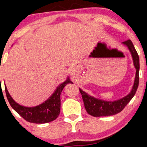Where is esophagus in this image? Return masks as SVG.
I'll list each match as a JSON object with an SVG mask.
<instances>
[{
	"label": "esophagus",
	"instance_id": "obj_1",
	"mask_svg": "<svg viewBox=\"0 0 147 147\" xmlns=\"http://www.w3.org/2000/svg\"><path fill=\"white\" fill-rule=\"evenodd\" d=\"M71 75H72V74H71Z\"/></svg>",
	"mask_w": 147,
	"mask_h": 147
}]
</instances>
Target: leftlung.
<instances>
[{
    "label": "left lung",
    "instance_id": "left-lung-1",
    "mask_svg": "<svg viewBox=\"0 0 147 147\" xmlns=\"http://www.w3.org/2000/svg\"><path fill=\"white\" fill-rule=\"evenodd\" d=\"M123 45L127 46L133 58L134 65L136 69L135 80L131 91L129 94L123 98L114 101H107L98 98H94L90 95L88 94L79 88V91L82 95L83 100L84 102L85 108L87 112L91 116L94 117H100V116H108L116 114L121 112L128 102L131 100L137 91L139 84V70H140V61L139 56L135 49V47L130 40L123 42Z\"/></svg>",
    "mask_w": 147,
    "mask_h": 147
}]
</instances>
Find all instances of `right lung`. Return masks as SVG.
<instances>
[{"label":"right lung","instance_id":"obj_1","mask_svg":"<svg viewBox=\"0 0 147 147\" xmlns=\"http://www.w3.org/2000/svg\"><path fill=\"white\" fill-rule=\"evenodd\" d=\"M70 83H72V81L68 77V79L64 82L60 84L57 88L54 93L46 101L40 105L31 107H24L19 105L10 96L6 86L5 89L7 98L10 105L18 114H20L24 120L29 123L43 124L54 121L58 117L60 113V107H61L60 95L61 91L63 90L66 85Z\"/></svg>","mask_w":147,"mask_h":147}]
</instances>
